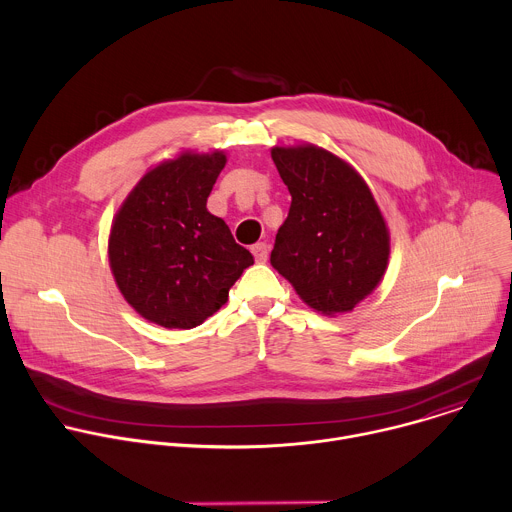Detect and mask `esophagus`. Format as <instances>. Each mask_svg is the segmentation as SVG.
<instances>
[{
    "instance_id": "obj_1",
    "label": "esophagus",
    "mask_w": 512,
    "mask_h": 512,
    "mask_svg": "<svg viewBox=\"0 0 512 512\" xmlns=\"http://www.w3.org/2000/svg\"><path fill=\"white\" fill-rule=\"evenodd\" d=\"M251 251H253L257 263H265L267 257H269V245L267 243H257V245H253Z\"/></svg>"
}]
</instances>
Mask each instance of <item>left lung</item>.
<instances>
[{
    "instance_id": "8db88e82",
    "label": "left lung",
    "mask_w": 512,
    "mask_h": 512,
    "mask_svg": "<svg viewBox=\"0 0 512 512\" xmlns=\"http://www.w3.org/2000/svg\"><path fill=\"white\" fill-rule=\"evenodd\" d=\"M271 158L291 194L271 265L316 312H350L389 263V231L367 182L316 145L273 148Z\"/></svg>"
}]
</instances>
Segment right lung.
I'll return each instance as SVG.
<instances>
[{"instance_id": "1", "label": "right lung", "mask_w": 512, "mask_h": 512, "mask_svg": "<svg viewBox=\"0 0 512 512\" xmlns=\"http://www.w3.org/2000/svg\"><path fill=\"white\" fill-rule=\"evenodd\" d=\"M223 152L182 154L145 174L119 208L109 263L123 298L145 320L194 328L221 310L253 255L235 243L206 198Z\"/></svg>"}]
</instances>
